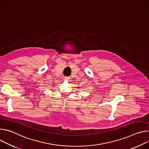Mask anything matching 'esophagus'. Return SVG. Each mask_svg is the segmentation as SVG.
<instances>
[{
	"label": "esophagus",
	"instance_id": "esophagus-1",
	"mask_svg": "<svg viewBox=\"0 0 149 149\" xmlns=\"http://www.w3.org/2000/svg\"><path fill=\"white\" fill-rule=\"evenodd\" d=\"M70 77H64V80H66V81H70Z\"/></svg>",
	"mask_w": 149,
	"mask_h": 149
}]
</instances>
